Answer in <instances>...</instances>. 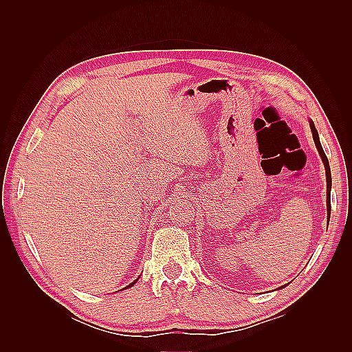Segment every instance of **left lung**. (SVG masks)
Wrapping results in <instances>:
<instances>
[{"label": "left lung", "instance_id": "8db88e82", "mask_svg": "<svg viewBox=\"0 0 352 352\" xmlns=\"http://www.w3.org/2000/svg\"><path fill=\"white\" fill-rule=\"evenodd\" d=\"M310 122V127H311V132H313V140H314V144L317 146V151L318 154H320L322 160H323V164H324V170H326V180H327V201H326V206H327V211H329V219H330V189H332V175H330V166H329V162H327V157L323 151L322 148V144H320V140H318V132L314 126V122L313 120H308ZM286 286V285H285ZM285 286H280L278 287V289H282V287Z\"/></svg>", "mask_w": 352, "mask_h": 352}]
</instances>
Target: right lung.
Wrapping results in <instances>:
<instances>
[{
  "mask_svg": "<svg viewBox=\"0 0 352 352\" xmlns=\"http://www.w3.org/2000/svg\"><path fill=\"white\" fill-rule=\"evenodd\" d=\"M136 280H138V279H136ZM136 280H135V282H133V283H131V285H127V286H126V287H123V289H127V287H131V286H133V285H135V283H136Z\"/></svg>",
  "mask_w": 352,
  "mask_h": 352,
  "instance_id": "obj_1",
  "label": "right lung"
}]
</instances>
